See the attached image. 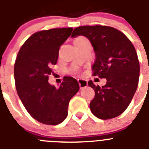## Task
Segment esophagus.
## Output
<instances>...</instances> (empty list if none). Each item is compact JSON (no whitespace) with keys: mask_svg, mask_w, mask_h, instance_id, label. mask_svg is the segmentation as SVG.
<instances>
[{"mask_svg":"<svg viewBox=\"0 0 149 149\" xmlns=\"http://www.w3.org/2000/svg\"><path fill=\"white\" fill-rule=\"evenodd\" d=\"M78 83H79V88L83 89L87 86V81L84 80V79H78Z\"/></svg>","mask_w":149,"mask_h":149,"instance_id":"1","label":"esophagus"}]
</instances>
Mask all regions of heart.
<instances>
[{"label": "heart", "mask_w": 149, "mask_h": 149, "mask_svg": "<svg viewBox=\"0 0 149 149\" xmlns=\"http://www.w3.org/2000/svg\"><path fill=\"white\" fill-rule=\"evenodd\" d=\"M85 40V39L83 38V37H78L77 39H76V40H75V41H79V40Z\"/></svg>", "instance_id": "1"}]
</instances>
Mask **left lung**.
<instances>
[{
    "label": "left lung",
    "instance_id": "obj_1",
    "mask_svg": "<svg viewBox=\"0 0 149 149\" xmlns=\"http://www.w3.org/2000/svg\"><path fill=\"white\" fill-rule=\"evenodd\" d=\"M78 36L87 37L93 47V76L107 79L101 87L88 81L95 91L90 104L92 113L103 120L118 116L128 107L138 85L140 64L134 45L125 34L109 26H80L71 37Z\"/></svg>",
    "mask_w": 149,
    "mask_h": 149
}]
</instances>
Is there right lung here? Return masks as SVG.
Returning <instances> with one entry per match:
<instances>
[{"label":"right lung","instance_id":"obj_1","mask_svg":"<svg viewBox=\"0 0 149 149\" xmlns=\"http://www.w3.org/2000/svg\"><path fill=\"white\" fill-rule=\"evenodd\" d=\"M72 28L41 31L31 36L17 56L14 68L16 90L33 118L47 125H57L68 116L69 101L79 90L76 79L66 76L59 88L49 84L51 67L56 65L61 45Z\"/></svg>","mask_w":149,"mask_h":149}]
</instances>
